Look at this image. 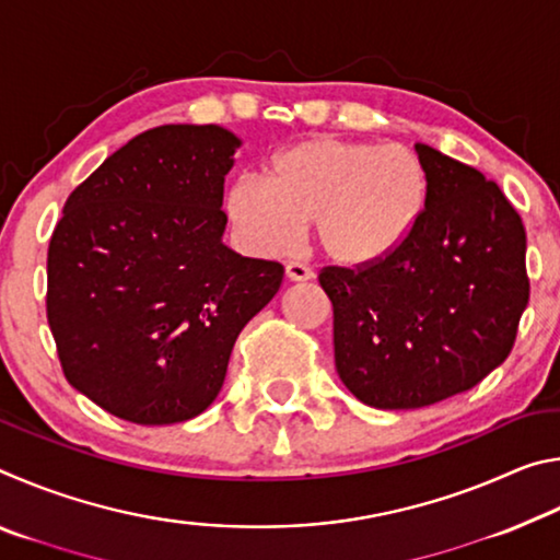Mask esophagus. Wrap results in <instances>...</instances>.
<instances>
[{"label": "esophagus", "mask_w": 560, "mask_h": 560, "mask_svg": "<svg viewBox=\"0 0 560 560\" xmlns=\"http://www.w3.org/2000/svg\"><path fill=\"white\" fill-rule=\"evenodd\" d=\"M287 279L289 281H311V279H314V271H311L306 264L289 261L287 264Z\"/></svg>", "instance_id": "obj_1"}]
</instances>
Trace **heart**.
Instances as JSON below:
<instances>
[{
  "label": "heart",
  "mask_w": 560,
  "mask_h": 560,
  "mask_svg": "<svg viewBox=\"0 0 560 560\" xmlns=\"http://www.w3.org/2000/svg\"><path fill=\"white\" fill-rule=\"evenodd\" d=\"M428 202L430 175L415 150L318 136L273 155L267 179L236 177L224 192V214L261 254L289 249L311 220L320 254L360 269L393 257L420 226Z\"/></svg>",
  "instance_id": "heart-1"
}]
</instances>
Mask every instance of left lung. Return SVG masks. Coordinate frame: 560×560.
Listing matches in <instances>:
<instances>
[{
	"label": "left lung",
	"mask_w": 560,
	"mask_h": 560,
	"mask_svg": "<svg viewBox=\"0 0 560 560\" xmlns=\"http://www.w3.org/2000/svg\"><path fill=\"white\" fill-rule=\"evenodd\" d=\"M420 226L373 267L324 269L336 371L360 402L415 410L469 390L504 363L528 303L526 230L479 170L424 143Z\"/></svg>",
	"instance_id": "1"
}]
</instances>
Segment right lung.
Masks as SVG:
<instances>
[{
	"label": "right lung",
	"mask_w": 560,
	"mask_h": 560,
	"mask_svg": "<svg viewBox=\"0 0 560 560\" xmlns=\"http://www.w3.org/2000/svg\"><path fill=\"white\" fill-rule=\"evenodd\" d=\"M240 148L220 126H160L63 205L46 316L66 381L120 420L175 424L205 412L236 336L281 287V264L222 242L224 177Z\"/></svg>",
	"instance_id": "obj_1"
}]
</instances>
